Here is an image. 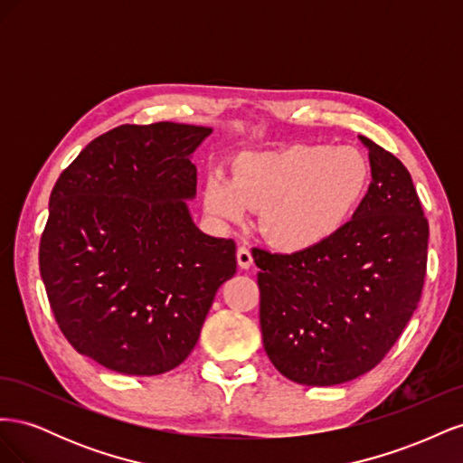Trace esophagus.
Returning <instances> with one entry per match:
<instances>
[{"label":"esophagus","instance_id":"1","mask_svg":"<svg viewBox=\"0 0 463 463\" xmlns=\"http://www.w3.org/2000/svg\"><path fill=\"white\" fill-rule=\"evenodd\" d=\"M237 264L241 266V269H250V266H253V255H250V250L247 249V247H240L237 249Z\"/></svg>","mask_w":463,"mask_h":463}]
</instances>
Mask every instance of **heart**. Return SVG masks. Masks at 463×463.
I'll return each instance as SVG.
<instances>
[{
	"label": "heart",
	"instance_id": "b5f03b06",
	"mask_svg": "<svg viewBox=\"0 0 463 463\" xmlns=\"http://www.w3.org/2000/svg\"><path fill=\"white\" fill-rule=\"evenodd\" d=\"M371 184L365 154L354 146L296 145L247 152L235 175L204 177V208L220 223H240L260 208V232L274 245L299 250L334 235L354 216Z\"/></svg>",
	"mask_w": 463,
	"mask_h": 463
}]
</instances>
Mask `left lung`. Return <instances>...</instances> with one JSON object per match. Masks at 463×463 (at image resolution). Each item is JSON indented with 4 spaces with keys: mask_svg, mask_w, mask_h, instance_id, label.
<instances>
[{
    "mask_svg": "<svg viewBox=\"0 0 463 463\" xmlns=\"http://www.w3.org/2000/svg\"><path fill=\"white\" fill-rule=\"evenodd\" d=\"M359 138L373 181L352 220L298 253L253 249L266 355L298 384L334 386L376 367L423 293L429 222L411 175Z\"/></svg>",
    "mask_w": 463,
    "mask_h": 463,
    "instance_id": "left-lung-1",
    "label": "left lung"
}]
</instances>
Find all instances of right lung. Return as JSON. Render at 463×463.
<instances>
[{"mask_svg": "<svg viewBox=\"0 0 463 463\" xmlns=\"http://www.w3.org/2000/svg\"><path fill=\"white\" fill-rule=\"evenodd\" d=\"M210 133L172 121L119 125L80 150L52 189L42 282L67 342L106 369H175L237 270L233 240L203 233L185 203L197 193L191 154Z\"/></svg>", "mask_w": 463, "mask_h": 463, "instance_id": "right-lung-1", "label": "right lung"}]
</instances>
